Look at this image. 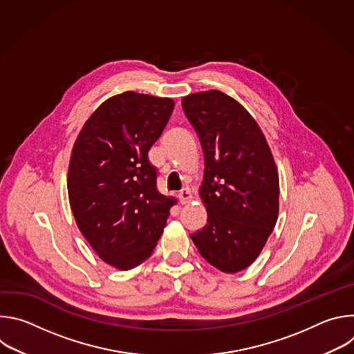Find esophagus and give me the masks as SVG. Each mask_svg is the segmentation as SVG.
<instances>
[{"instance_id":"esophagus-1","label":"esophagus","mask_w":354,"mask_h":354,"mask_svg":"<svg viewBox=\"0 0 354 354\" xmlns=\"http://www.w3.org/2000/svg\"><path fill=\"white\" fill-rule=\"evenodd\" d=\"M179 200H180V205L189 203V201L192 200V193H190L187 189L180 190V193H179Z\"/></svg>"}]
</instances>
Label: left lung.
<instances>
[{"label": "left lung", "instance_id": "obj_1", "mask_svg": "<svg viewBox=\"0 0 354 354\" xmlns=\"http://www.w3.org/2000/svg\"><path fill=\"white\" fill-rule=\"evenodd\" d=\"M205 154L200 196L207 224L190 235L198 254L224 273L246 269L263 249L279 213V175L255 119L220 91L183 97Z\"/></svg>", "mask_w": 354, "mask_h": 354}]
</instances>
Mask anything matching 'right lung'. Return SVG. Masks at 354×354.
<instances>
[{"mask_svg": "<svg viewBox=\"0 0 354 354\" xmlns=\"http://www.w3.org/2000/svg\"><path fill=\"white\" fill-rule=\"evenodd\" d=\"M174 100L123 92L84 124L68 167V197L82 235L108 265L129 270L153 254L174 198L157 189L148 151L162 134Z\"/></svg>", "mask_w": 354, "mask_h": 354, "instance_id": "obj_1", "label": "right lung"}]
</instances>
